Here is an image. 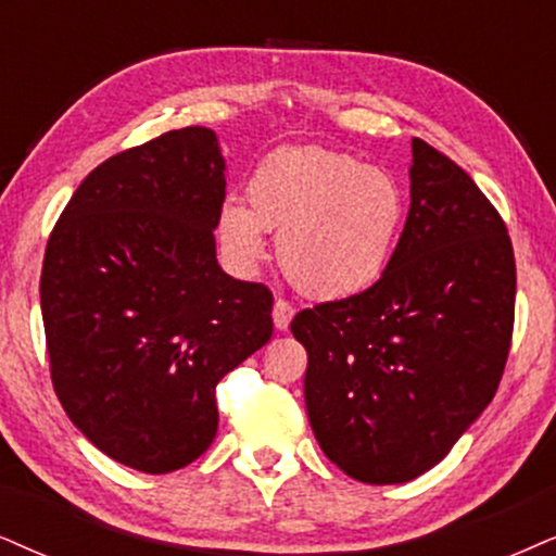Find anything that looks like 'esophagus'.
Wrapping results in <instances>:
<instances>
[{
    "instance_id": "obj_1",
    "label": "esophagus",
    "mask_w": 556,
    "mask_h": 556,
    "mask_svg": "<svg viewBox=\"0 0 556 556\" xmlns=\"http://www.w3.org/2000/svg\"><path fill=\"white\" fill-rule=\"evenodd\" d=\"M292 315H294V307L290 305V302H287V300H277V302H274V307H271L274 328H277V330H287V328H290Z\"/></svg>"
}]
</instances>
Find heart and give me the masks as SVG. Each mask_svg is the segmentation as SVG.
Here are the masks:
<instances>
[{
    "label": "heart",
    "mask_w": 556,
    "mask_h": 556,
    "mask_svg": "<svg viewBox=\"0 0 556 556\" xmlns=\"http://www.w3.org/2000/svg\"><path fill=\"white\" fill-rule=\"evenodd\" d=\"M245 202L230 200L217 213L228 262L251 271L266 254L264 230L279 233V266L298 290L320 300L375 287L392 264L407 215L405 192L390 172L318 146L269 153L245 181Z\"/></svg>",
    "instance_id": "1"
}]
</instances>
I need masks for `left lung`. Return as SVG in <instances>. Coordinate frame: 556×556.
<instances>
[{
  "instance_id": "8db88e82",
  "label": "left lung",
  "mask_w": 556,
  "mask_h": 556,
  "mask_svg": "<svg viewBox=\"0 0 556 556\" xmlns=\"http://www.w3.org/2000/svg\"><path fill=\"white\" fill-rule=\"evenodd\" d=\"M410 210L367 292L294 315L323 454L369 484L439 465L501 384L516 307L505 223L465 168L413 140Z\"/></svg>"
}]
</instances>
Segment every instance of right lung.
Here are the masks:
<instances>
[{"label": "right lung", "instance_id": "obj_1", "mask_svg": "<svg viewBox=\"0 0 556 556\" xmlns=\"http://www.w3.org/2000/svg\"><path fill=\"white\" fill-rule=\"evenodd\" d=\"M223 200L220 143L194 125L97 166L48 238L55 395L91 444L138 472L205 454L215 384L271 339V292L217 264Z\"/></svg>", "mask_w": 556, "mask_h": 556}]
</instances>
